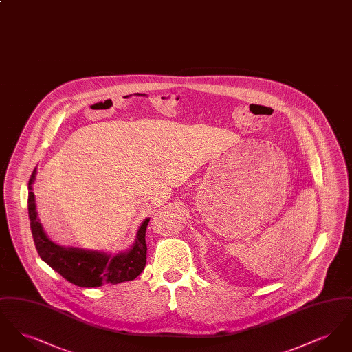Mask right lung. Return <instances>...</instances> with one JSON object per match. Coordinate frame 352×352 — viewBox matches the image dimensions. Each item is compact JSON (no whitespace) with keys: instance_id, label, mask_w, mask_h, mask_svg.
Segmentation results:
<instances>
[{"instance_id":"right-lung-1","label":"right lung","mask_w":352,"mask_h":352,"mask_svg":"<svg viewBox=\"0 0 352 352\" xmlns=\"http://www.w3.org/2000/svg\"><path fill=\"white\" fill-rule=\"evenodd\" d=\"M36 168L29 179V219L33 234L34 244L41 258L58 272L71 284L80 287H96L105 284H120L132 281L146 264V241L145 232L149 218L145 219L137 231L134 244L129 251L118 254H108L105 252L85 251L80 248H65L51 241L45 234L42 224L36 215L33 182Z\"/></svg>"}]
</instances>
